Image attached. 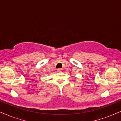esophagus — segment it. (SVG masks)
Listing matches in <instances>:
<instances>
[{
	"instance_id": "34e87169",
	"label": "esophagus",
	"mask_w": 121,
	"mask_h": 121,
	"mask_svg": "<svg viewBox=\"0 0 121 121\" xmlns=\"http://www.w3.org/2000/svg\"><path fill=\"white\" fill-rule=\"evenodd\" d=\"M57 70H58V72H62V69H60V68H59V69H58Z\"/></svg>"
}]
</instances>
